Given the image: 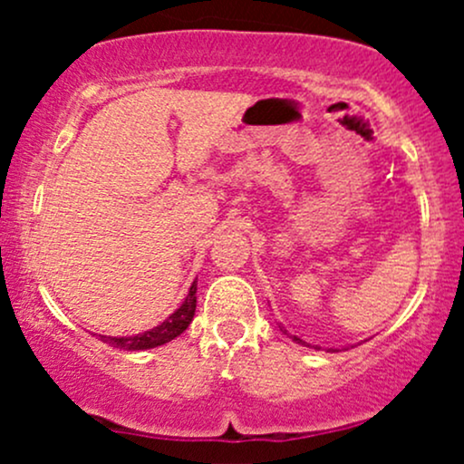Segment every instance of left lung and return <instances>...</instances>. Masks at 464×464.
Listing matches in <instances>:
<instances>
[{"instance_id": "8db88e82", "label": "left lung", "mask_w": 464, "mask_h": 464, "mask_svg": "<svg viewBox=\"0 0 464 464\" xmlns=\"http://www.w3.org/2000/svg\"><path fill=\"white\" fill-rule=\"evenodd\" d=\"M281 332H284V334H285V329H284V327H281ZM292 340H295V343H299V344H305V347H310V344H307V343H305V340L296 338V335H292ZM314 349H318V347H314Z\"/></svg>"}]
</instances>
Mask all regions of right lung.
<instances>
[{
  "label": "right lung",
  "instance_id": "add662e5",
  "mask_svg": "<svg viewBox=\"0 0 464 464\" xmlns=\"http://www.w3.org/2000/svg\"><path fill=\"white\" fill-rule=\"evenodd\" d=\"M196 312V281L189 287V295L185 296V301L180 303V307L168 321H163L157 327H152L150 332H143L137 335H121V338H115V335H100L106 344L117 349H126V351H143V349H154L161 347V344L169 343L177 335H180L185 329L189 327L191 318H194Z\"/></svg>",
  "mask_w": 464,
  "mask_h": 464
}]
</instances>
